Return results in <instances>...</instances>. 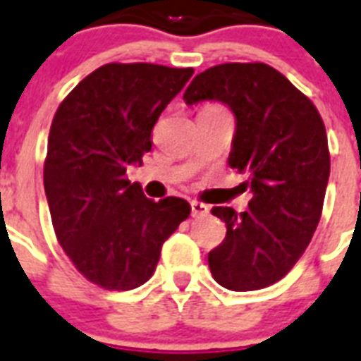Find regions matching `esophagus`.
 <instances>
[{"label": "esophagus", "instance_id": "34e87169", "mask_svg": "<svg viewBox=\"0 0 361 361\" xmlns=\"http://www.w3.org/2000/svg\"><path fill=\"white\" fill-rule=\"evenodd\" d=\"M190 209H192V216H206L209 213V206L204 202H190Z\"/></svg>", "mask_w": 361, "mask_h": 361}]
</instances>
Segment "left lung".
<instances>
[{
    "label": "left lung",
    "instance_id": "left-lung-1",
    "mask_svg": "<svg viewBox=\"0 0 361 361\" xmlns=\"http://www.w3.org/2000/svg\"><path fill=\"white\" fill-rule=\"evenodd\" d=\"M226 104L237 128L231 169L248 176V211L213 207L226 237L209 252L211 274L231 291L282 280L317 230L330 176L324 122L313 102L265 63H224L196 75L183 94Z\"/></svg>",
    "mask_w": 361,
    "mask_h": 361
}]
</instances>
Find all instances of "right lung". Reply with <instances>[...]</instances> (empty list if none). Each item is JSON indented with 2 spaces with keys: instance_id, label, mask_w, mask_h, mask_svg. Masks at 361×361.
Instances as JSON below:
<instances>
[{
  "instance_id": "obj_1",
  "label": "right lung",
  "mask_w": 361,
  "mask_h": 361,
  "mask_svg": "<svg viewBox=\"0 0 361 361\" xmlns=\"http://www.w3.org/2000/svg\"><path fill=\"white\" fill-rule=\"evenodd\" d=\"M195 74L152 63L99 66L61 102L44 161L59 245L89 282L130 291L148 282L161 247L190 213L183 198H146L128 180L152 150V130Z\"/></svg>"
}]
</instances>
